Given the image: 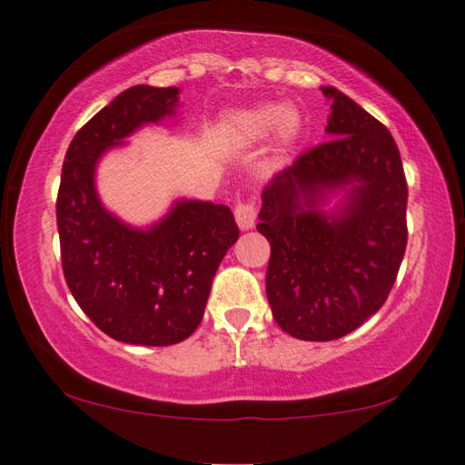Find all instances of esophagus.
<instances>
[{
    "label": "esophagus",
    "instance_id": "obj_1",
    "mask_svg": "<svg viewBox=\"0 0 465 465\" xmlns=\"http://www.w3.org/2000/svg\"><path fill=\"white\" fill-rule=\"evenodd\" d=\"M256 205L253 203H239L237 207H234V220H237V224L241 231H250L256 224Z\"/></svg>",
    "mask_w": 465,
    "mask_h": 465
}]
</instances>
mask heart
Listing matches in <instances>:
<instances>
[{"mask_svg": "<svg viewBox=\"0 0 465 465\" xmlns=\"http://www.w3.org/2000/svg\"><path fill=\"white\" fill-rule=\"evenodd\" d=\"M277 129V137L282 143H290L301 129V116L296 110H288L283 105H258L250 110L232 114L228 131L241 142H258Z\"/></svg>", "mask_w": 465, "mask_h": 465, "instance_id": "1", "label": "heart"}]
</instances>
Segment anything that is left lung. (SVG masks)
Returning a JSON list of instances; mask_svg holds the SVG:
<instances>
[{
	"label": "left lung",
	"instance_id": "8db88e82",
	"mask_svg": "<svg viewBox=\"0 0 465 465\" xmlns=\"http://www.w3.org/2000/svg\"><path fill=\"white\" fill-rule=\"evenodd\" d=\"M332 139L296 158L262 190L258 231L269 239L266 298L283 332L334 341L390 296L406 250L409 188L391 133L334 86ZM341 192V203L322 205Z\"/></svg>",
	"mask_w": 465,
	"mask_h": 465
}]
</instances>
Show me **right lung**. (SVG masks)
<instances>
[{
  "mask_svg": "<svg viewBox=\"0 0 465 465\" xmlns=\"http://www.w3.org/2000/svg\"><path fill=\"white\" fill-rule=\"evenodd\" d=\"M177 94L175 86H131L94 114L69 143L56 196L69 292L101 332L131 345L188 339L205 313L222 258L239 239L226 205L182 199L156 224L135 228L99 199V158L143 124L173 116Z\"/></svg>",
  "mask_w": 465,
  "mask_h": 465,
  "instance_id": "right-lung-1",
  "label": "right lung"
}]
</instances>
